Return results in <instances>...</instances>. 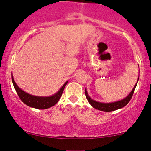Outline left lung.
<instances>
[{"instance_id":"left-lung-1","label":"left lung","mask_w":151,"mask_h":151,"mask_svg":"<svg viewBox=\"0 0 151 151\" xmlns=\"http://www.w3.org/2000/svg\"><path fill=\"white\" fill-rule=\"evenodd\" d=\"M139 78V77H138L137 83L135 84V85L133 87V90L131 91V93H130L128 95V96L126 97L125 98H124L121 100L117 101V102H109V103L98 102V101L93 100V99L91 98L89 96H88L87 91H86V88H85L86 98V99H87L88 102H89V104L91 105L93 108L98 109V110L104 111V112H111V111H113L117 110V109L123 108V107L125 106L126 105H127L128 103L129 102V101L131 100L132 96H133V93H134V91H135L136 86H137Z\"/></svg>"}]
</instances>
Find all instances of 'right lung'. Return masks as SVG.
Returning a JSON list of instances; mask_svg holds the SVG:
<instances>
[{"label":"right lung","mask_w":151,"mask_h":151,"mask_svg":"<svg viewBox=\"0 0 151 151\" xmlns=\"http://www.w3.org/2000/svg\"><path fill=\"white\" fill-rule=\"evenodd\" d=\"M12 80L13 82V85L14 86L18 96H19L22 102L27 106L32 107V108L38 109H46L50 107L54 106L56 103L58 102L60 98H61L62 94H63V91L65 89V86L67 85L68 81L63 84V86L60 88L58 91L53 94V96L48 97H41V96H36L33 95L29 94L24 91H22L14 81V77L12 73Z\"/></svg>","instance_id":"add662e5"}]
</instances>
